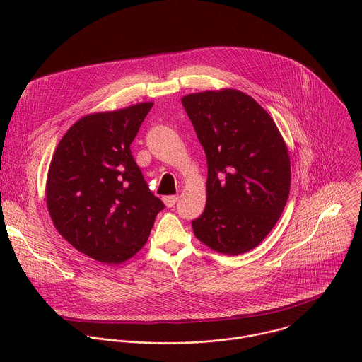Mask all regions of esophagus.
Instances as JSON below:
<instances>
[{"instance_id":"obj_1","label":"esophagus","mask_w":362,"mask_h":362,"mask_svg":"<svg viewBox=\"0 0 362 362\" xmlns=\"http://www.w3.org/2000/svg\"><path fill=\"white\" fill-rule=\"evenodd\" d=\"M177 199H179L177 194H170V196H165V197H163V202L166 203L168 208H173V206H175L176 202H177Z\"/></svg>"}]
</instances>
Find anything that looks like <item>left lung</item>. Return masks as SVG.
I'll return each instance as SVG.
<instances>
[{"label": "left lung", "mask_w": 362, "mask_h": 362, "mask_svg": "<svg viewBox=\"0 0 362 362\" xmlns=\"http://www.w3.org/2000/svg\"><path fill=\"white\" fill-rule=\"evenodd\" d=\"M182 105L208 160V200L192 221L194 236L216 252L245 253L284 212L291 186L286 144L271 116L242 91L187 94Z\"/></svg>", "instance_id": "1"}]
</instances>
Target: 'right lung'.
Masks as SVG:
<instances>
[{
    "label": "right lung",
    "instance_id": "1",
    "mask_svg": "<svg viewBox=\"0 0 362 362\" xmlns=\"http://www.w3.org/2000/svg\"><path fill=\"white\" fill-rule=\"evenodd\" d=\"M153 103L88 115L60 140L47 177V208L77 250L122 264L147 242L165 209L133 159V143Z\"/></svg>",
    "mask_w": 362,
    "mask_h": 362
}]
</instances>
